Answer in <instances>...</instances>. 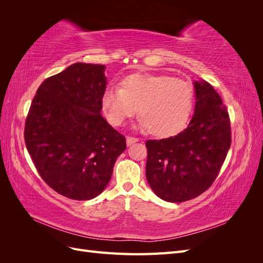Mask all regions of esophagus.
I'll use <instances>...</instances> for the list:
<instances>
[{
  "label": "esophagus",
  "instance_id": "1",
  "mask_svg": "<svg viewBox=\"0 0 263 263\" xmlns=\"http://www.w3.org/2000/svg\"><path fill=\"white\" fill-rule=\"evenodd\" d=\"M138 141V138H135V137H126V144H127V146H130V145H133L134 142H137Z\"/></svg>",
  "mask_w": 263,
  "mask_h": 263
}]
</instances>
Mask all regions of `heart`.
Segmentation results:
<instances>
[{
  "instance_id": "obj_1",
  "label": "heart",
  "mask_w": 263,
  "mask_h": 263,
  "mask_svg": "<svg viewBox=\"0 0 263 263\" xmlns=\"http://www.w3.org/2000/svg\"><path fill=\"white\" fill-rule=\"evenodd\" d=\"M193 105L192 84L163 74H132L124 79L121 89H108L102 97L110 124L119 126L138 109L141 128L158 137L172 136L184 128Z\"/></svg>"
}]
</instances>
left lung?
Returning <instances> with one entry per match:
<instances>
[{
	"instance_id": "obj_1",
	"label": "left lung",
	"mask_w": 263,
	"mask_h": 263,
	"mask_svg": "<svg viewBox=\"0 0 263 263\" xmlns=\"http://www.w3.org/2000/svg\"><path fill=\"white\" fill-rule=\"evenodd\" d=\"M194 115L177 136L147 140L146 177L156 195L172 203L197 197L216 180L232 142L228 110L206 81L194 82Z\"/></svg>"
}]
</instances>
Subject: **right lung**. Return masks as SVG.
Here are the masks:
<instances>
[{
  "instance_id": "1",
  "label": "right lung",
  "mask_w": 263,
  "mask_h": 263,
  "mask_svg": "<svg viewBox=\"0 0 263 263\" xmlns=\"http://www.w3.org/2000/svg\"><path fill=\"white\" fill-rule=\"evenodd\" d=\"M104 70L78 62L47 78L26 117L24 138L39 176L71 200L101 194L126 149V138L101 114Z\"/></svg>"
}]
</instances>
